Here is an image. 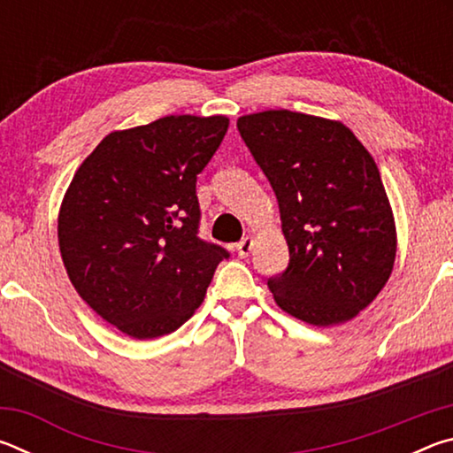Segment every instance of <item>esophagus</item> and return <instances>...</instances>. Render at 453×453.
Listing matches in <instances>:
<instances>
[{
    "instance_id": "obj_1",
    "label": "esophagus",
    "mask_w": 453,
    "mask_h": 453,
    "mask_svg": "<svg viewBox=\"0 0 453 453\" xmlns=\"http://www.w3.org/2000/svg\"><path fill=\"white\" fill-rule=\"evenodd\" d=\"M251 248H254V237H251V235H245L242 242H237V243H235V251H237V256H242V257L250 256Z\"/></svg>"
}]
</instances>
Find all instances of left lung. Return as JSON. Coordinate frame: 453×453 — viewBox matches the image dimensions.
Instances as JSON below:
<instances>
[{
	"instance_id": "obj_1",
	"label": "left lung",
	"mask_w": 453,
	"mask_h": 453,
	"mask_svg": "<svg viewBox=\"0 0 453 453\" xmlns=\"http://www.w3.org/2000/svg\"><path fill=\"white\" fill-rule=\"evenodd\" d=\"M278 197L289 265L267 280L280 308L327 327L354 319L386 286L395 221L373 157L342 121L289 110L237 119Z\"/></svg>"
}]
</instances>
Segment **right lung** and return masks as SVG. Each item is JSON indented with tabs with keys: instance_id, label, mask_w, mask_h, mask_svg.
<instances>
[{
	"instance_id": "obj_1",
	"label": "right lung",
	"mask_w": 453,
	"mask_h": 453,
	"mask_svg": "<svg viewBox=\"0 0 453 453\" xmlns=\"http://www.w3.org/2000/svg\"><path fill=\"white\" fill-rule=\"evenodd\" d=\"M226 116H165L111 132L83 159L58 218L70 281L97 316L134 340L194 316L218 264L197 237V173L227 132Z\"/></svg>"
}]
</instances>
